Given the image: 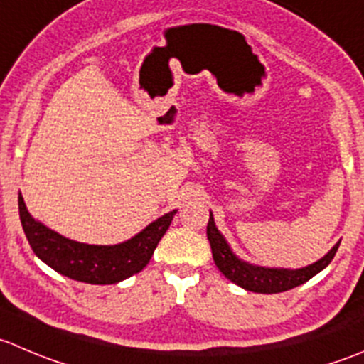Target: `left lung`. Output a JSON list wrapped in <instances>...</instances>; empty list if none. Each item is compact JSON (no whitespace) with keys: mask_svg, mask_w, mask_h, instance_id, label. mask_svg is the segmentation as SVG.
Masks as SVG:
<instances>
[{"mask_svg":"<svg viewBox=\"0 0 364 364\" xmlns=\"http://www.w3.org/2000/svg\"><path fill=\"white\" fill-rule=\"evenodd\" d=\"M206 235L208 240H210L211 254H213V261L218 270L231 283L238 284L240 288H243L247 291H254V294H281V291L301 287V284H304L306 281L316 276L318 272H322L333 261L334 254H336L338 247H340V242H338L326 256L320 257L315 263L308 264V267L270 268L249 263V261H243L242 257L236 256L232 252L231 245L228 243V240L224 238V235L215 225V218L211 211L210 220H208Z\"/></svg>","mask_w":364,"mask_h":364,"instance_id":"8db88e82","label":"left lung"}]
</instances>
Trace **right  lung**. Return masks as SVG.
<instances>
[{
    "label": "right lung",
    "mask_w": 364,
    "mask_h": 364,
    "mask_svg": "<svg viewBox=\"0 0 364 364\" xmlns=\"http://www.w3.org/2000/svg\"><path fill=\"white\" fill-rule=\"evenodd\" d=\"M17 203H19L21 224L35 256L62 276L88 284L121 283L133 274L144 270L178 211L172 210L161 215L142 231L136 232L133 238L122 243L88 245L65 238L42 222L35 220L21 193Z\"/></svg>",
    "instance_id": "right-lung-1"
}]
</instances>
